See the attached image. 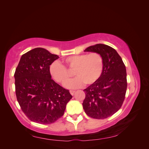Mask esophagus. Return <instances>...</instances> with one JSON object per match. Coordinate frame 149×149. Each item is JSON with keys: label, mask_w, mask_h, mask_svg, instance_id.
I'll use <instances>...</instances> for the list:
<instances>
[{"label": "esophagus", "mask_w": 149, "mask_h": 149, "mask_svg": "<svg viewBox=\"0 0 149 149\" xmlns=\"http://www.w3.org/2000/svg\"><path fill=\"white\" fill-rule=\"evenodd\" d=\"M70 94H71V95L73 96V95H74V93H75V91H74V90H70Z\"/></svg>", "instance_id": "34e87169"}]
</instances>
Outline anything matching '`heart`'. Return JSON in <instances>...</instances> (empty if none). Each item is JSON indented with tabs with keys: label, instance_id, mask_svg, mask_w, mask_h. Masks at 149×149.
<instances>
[{
	"label": "heart",
	"instance_id": "1",
	"mask_svg": "<svg viewBox=\"0 0 149 149\" xmlns=\"http://www.w3.org/2000/svg\"><path fill=\"white\" fill-rule=\"evenodd\" d=\"M63 62L71 70H74L76 77L65 84L68 88H77L86 83L93 84L100 78L104 70V61L100 53L92 52L80 54L66 58ZM49 73L58 83L65 84L68 81L71 74L66 68L58 61L49 66Z\"/></svg>",
	"mask_w": 149,
	"mask_h": 149
}]
</instances>
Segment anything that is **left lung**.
I'll return each instance as SVG.
<instances>
[{
  "label": "left lung",
  "mask_w": 149,
  "mask_h": 149,
  "mask_svg": "<svg viewBox=\"0 0 149 149\" xmlns=\"http://www.w3.org/2000/svg\"><path fill=\"white\" fill-rule=\"evenodd\" d=\"M84 52L100 53L104 70L100 78L84 89L83 109L92 118L106 119L119 110L124 101L127 86L125 66L116 49L106 45L96 44Z\"/></svg>",
  "instance_id": "8db88e82"
}]
</instances>
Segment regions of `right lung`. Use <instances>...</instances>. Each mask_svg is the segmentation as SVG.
Instances as JSON below:
<instances>
[{
	"mask_svg": "<svg viewBox=\"0 0 149 149\" xmlns=\"http://www.w3.org/2000/svg\"><path fill=\"white\" fill-rule=\"evenodd\" d=\"M59 58L46 49L36 48L20 58L14 74L15 93L22 111L42 124L60 118L72 98L68 90L52 79L49 66Z\"/></svg>",
	"mask_w": 149,
	"mask_h": 149,
	"instance_id": "obj_1",
	"label": "right lung"
}]
</instances>
